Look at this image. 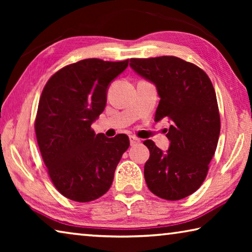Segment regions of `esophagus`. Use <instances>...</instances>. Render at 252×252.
<instances>
[{
  "label": "esophagus",
  "instance_id": "1",
  "mask_svg": "<svg viewBox=\"0 0 252 252\" xmlns=\"http://www.w3.org/2000/svg\"><path fill=\"white\" fill-rule=\"evenodd\" d=\"M139 142H140V139L136 138V136H133V135L130 136V143H131V146H135V144H138Z\"/></svg>",
  "mask_w": 252,
  "mask_h": 252
}]
</instances>
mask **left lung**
<instances>
[{
    "instance_id": "1",
    "label": "left lung",
    "mask_w": 252,
    "mask_h": 252,
    "mask_svg": "<svg viewBox=\"0 0 252 252\" xmlns=\"http://www.w3.org/2000/svg\"><path fill=\"white\" fill-rule=\"evenodd\" d=\"M130 66L156 85L160 102L155 120L170 122L167 151L151 140L143 142L150 151L144 164L147 186L162 199L186 198L202 185L218 144L215 89L206 72L177 57L130 59Z\"/></svg>"
}]
</instances>
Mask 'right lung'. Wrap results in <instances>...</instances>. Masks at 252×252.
Returning a JSON list of instances; mask_svg holds the SVG:
<instances>
[{"mask_svg":"<svg viewBox=\"0 0 252 252\" xmlns=\"http://www.w3.org/2000/svg\"><path fill=\"white\" fill-rule=\"evenodd\" d=\"M129 60L85 59L51 76L42 91L35 133L49 176L59 192L78 202L103 195L130 146L127 135L95 134L92 123L103 112L112 81Z\"/></svg>","mask_w":252,"mask_h":252,"instance_id":"1","label":"right lung"}]
</instances>
